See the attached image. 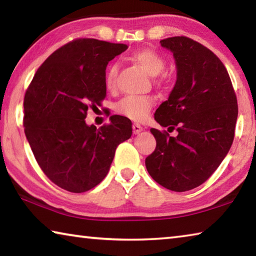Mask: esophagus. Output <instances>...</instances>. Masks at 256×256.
Wrapping results in <instances>:
<instances>
[{
    "label": "esophagus",
    "mask_w": 256,
    "mask_h": 256,
    "mask_svg": "<svg viewBox=\"0 0 256 256\" xmlns=\"http://www.w3.org/2000/svg\"><path fill=\"white\" fill-rule=\"evenodd\" d=\"M132 128H133V133H134V134H138L140 132L144 131V128H142L141 125L138 124V123H134V124L132 125Z\"/></svg>",
    "instance_id": "1"
}]
</instances>
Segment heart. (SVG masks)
Instances as JSON below:
<instances>
[{
	"label": "heart",
	"mask_w": 256,
	"mask_h": 256,
	"mask_svg": "<svg viewBox=\"0 0 256 256\" xmlns=\"http://www.w3.org/2000/svg\"><path fill=\"white\" fill-rule=\"evenodd\" d=\"M133 60L140 64V66L148 73L156 76L160 74L166 66V62L162 55L150 48H144L133 54ZM118 73V66L112 63L108 66L105 73V84L107 89H114L116 84V76ZM158 86L166 84V78H160L156 80ZM154 105V99L149 96H126L116 104L115 110L126 118L134 120H142L149 115L151 107Z\"/></svg>",
	"instance_id": "heart-1"
}]
</instances>
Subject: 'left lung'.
Segmentation results:
<instances>
[{
	"instance_id": "8db88e82",
	"label": "left lung",
	"mask_w": 256,
	"mask_h": 256,
	"mask_svg": "<svg viewBox=\"0 0 256 256\" xmlns=\"http://www.w3.org/2000/svg\"><path fill=\"white\" fill-rule=\"evenodd\" d=\"M175 58L174 89L154 120L177 136L151 128L154 151L146 158L150 176L164 188L185 192L204 183L226 157L235 136L238 105L226 68L214 52L188 37L160 40Z\"/></svg>"
}]
</instances>
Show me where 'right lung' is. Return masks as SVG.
<instances>
[{"label":"right lung","mask_w":256,"mask_h":256,"mask_svg":"<svg viewBox=\"0 0 256 256\" xmlns=\"http://www.w3.org/2000/svg\"><path fill=\"white\" fill-rule=\"evenodd\" d=\"M126 50L78 38L50 54L30 82L24 99L26 136L42 170L60 188H94L106 177L118 146L132 136L125 116L112 115L99 128L86 124L89 108L106 97L108 62Z\"/></svg>","instance_id":"obj_1"}]
</instances>
